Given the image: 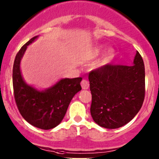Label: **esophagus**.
<instances>
[{"label":"esophagus","mask_w":159,"mask_h":159,"mask_svg":"<svg viewBox=\"0 0 159 159\" xmlns=\"http://www.w3.org/2000/svg\"><path fill=\"white\" fill-rule=\"evenodd\" d=\"M81 88H82V89L86 90L89 88V82L87 81V80L83 79L81 82Z\"/></svg>","instance_id":"1"}]
</instances>
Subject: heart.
I'll return each mask as SVG.
<instances>
[{
  "mask_svg": "<svg viewBox=\"0 0 159 159\" xmlns=\"http://www.w3.org/2000/svg\"><path fill=\"white\" fill-rule=\"evenodd\" d=\"M104 48L105 47L102 45H99V46H96V47L92 48L91 49H90L89 51H87L85 54V57L89 59H93V58H95L96 57L99 55L103 51ZM115 50L111 48L108 49L107 51V52L105 53V56L101 59V61H99L98 65L100 66H104V65H106L108 64H109L111 62V61L115 57Z\"/></svg>",
  "mask_w": 159,
  "mask_h": 159,
  "instance_id": "1",
  "label": "heart"
}]
</instances>
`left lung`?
<instances>
[{
	"label": "left lung",
	"instance_id": "left-lung-1",
	"mask_svg": "<svg viewBox=\"0 0 159 159\" xmlns=\"http://www.w3.org/2000/svg\"><path fill=\"white\" fill-rule=\"evenodd\" d=\"M134 65H106L89 73L91 115L101 127L115 129L134 118L145 98V66L136 52Z\"/></svg>",
	"mask_w": 159,
	"mask_h": 159
}]
</instances>
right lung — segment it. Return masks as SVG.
I'll list each match as a JSON object with an SVG mask.
<instances>
[{
    "label": "right lung",
    "instance_id": "obj_1",
    "mask_svg": "<svg viewBox=\"0 0 159 159\" xmlns=\"http://www.w3.org/2000/svg\"><path fill=\"white\" fill-rule=\"evenodd\" d=\"M38 36L32 38L17 52L13 66L14 99L20 115L38 129H54L61 122L70 101L81 90L82 78H62L55 84L40 91L27 84L20 71V61L27 48Z\"/></svg>",
    "mask_w": 159,
    "mask_h": 159
}]
</instances>
